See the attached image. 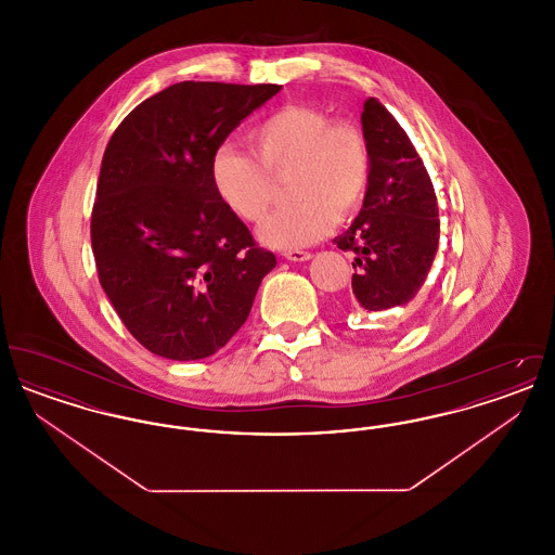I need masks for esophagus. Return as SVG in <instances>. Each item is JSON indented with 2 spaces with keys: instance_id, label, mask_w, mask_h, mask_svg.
<instances>
[{
  "instance_id": "esophagus-1",
  "label": "esophagus",
  "mask_w": 555,
  "mask_h": 555,
  "mask_svg": "<svg viewBox=\"0 0 555 555\" xmlns=\"http://www.w3.org/2000/svg\"><path fill=\"white\" fill-rule=\"evenodd\" d=\"M281 256L287 258L291 262H306V260L312 258V254H310V251H304V249H285Z\"/></svg>"
}]
</instances>
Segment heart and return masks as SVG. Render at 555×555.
I'll return each mask as SVG.
<instances>
[{
  "instance_id": "b5f03b06",
  "label": "heart",
  "mask_w": 555,
  "mask_h": 555,
  "mask_svg": "<svg viewBox=\"0 0 555 555\" xmlns=\"http://www.w3.org/2000/svg\"><path fill=\"white\" fill-rule=\"evenodd\" d=\"M249 145L256 158L231 145L214 154L211 186L241 220L258 224L274 206L279 183L291 181L295 202L262 224L266 245H310L364 206L372 156L358 122L331 118L320 107L289 104L251 129Z\"/></svg>"
}]
</instances>
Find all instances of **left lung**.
Masks as SVG:
<instances>
[{"instance_id":"8db88e82","label":"left lung","mask_w":555,"mask_h":555,"mask_svg":"<svg viewBox=\"0 0 555 555\" xmlns=\"http://www.w3.org/2000/svg\"><path fill=\"white\" fill-rule=\"evenodd\" d=\"M372 177L364 206L337 247L356 254L353 304L370 314L410 304L439 247V206L408 132L376 98L362 112Z\"/></svg>"}]
</instances>
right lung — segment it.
<instances>
[{"instance_id": "right-lung-1", "label": "right lung", "mask_w": 555, "mask_h": 555, "mask_svg": "<svg viewBox=\"0 0 555 555\" xmlns=\"http://www.w3.org/2000/svg\"><path fill=\"white\" fill-rule=\"evenodd\" d=\"M281 85L183 80L132 109L107 143L91 211L100 283L132 337L202 360L243 326L272 251L211 186L214 154Z\"/></svg>"}]
</instances>
